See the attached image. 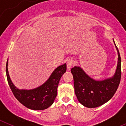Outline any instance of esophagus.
I'll use <instances>...</instances> for the list:
<instances>
[{
    "label": "esophagus",
    "mask_w": 126,
    "mask_h": 126,
    "mask_svg": "<svg viewBox=\"0 0 126 126\" xmlns=\"http://www.w3.org/2000/svg\"><path fill=\"white\" fill-rule=\"evenodd\" d=\"M66 64H67V69L68 70H69L71 68V67L73 66V64H74V61H73L72 59H69L67 61Z\"/></svg>",
    "instance_id": "obj_1"
}]
</instances>
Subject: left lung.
<instances>
[{"label":"left lung","mask_w":126,"mask_h":126,"mask_svg":"<svg viewBox=\"0 0 126 126\" xmlns=\"http://www.w3.org/2000/svg\"><path fill=\"white\" fill-rule=\"evenodd\" d=\"M117 52V65L115 73L111 77L96 80L86 73L80 66L71 69L74 79V92L81 104L88 108H96L109 101L115 94L121 78V60L120 53L114 40Z\"/></svg>","instance_id":"left-lung-1"}]
</instances>
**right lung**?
<instances>
[{"mask_svg":"<svg viewBox=\"0 0 126 126\" xmlns=\"http://www.w3.org/2000/svg\"><path fill=\"white\" fill-rule=\"evenodd\" d=\"M66 69V64L59 65L52 72L45 83L31 90L19 89L14 85L9 74L8 59L6 64V75L9 85L17 100L28 109L42 110L53 104L57 94L59 83Z\"/></svg>","mask_w":126,"mask_h":126,"instance_id":"obj_1","label":"right lung"}]
</instances>
